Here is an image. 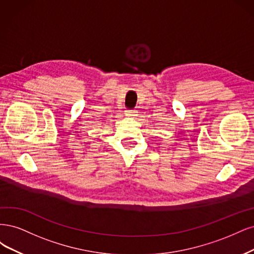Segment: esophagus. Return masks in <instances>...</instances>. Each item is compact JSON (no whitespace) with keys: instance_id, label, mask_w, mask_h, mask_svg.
<instances>
[{"instance_id":"34e87169","label":"esophagus","mask_w":254,"mask_h":254,"mask_svg":"<svg viewBox=\"0 0 254 254\" xmlns=\"http://www.w3.org/2000/svg\"><path fill=\"white\" fill-rule=\"evenodd\" d=\"M137 115V114L135 112H127V117H135Z\"/></svg>"}]
</instances>
